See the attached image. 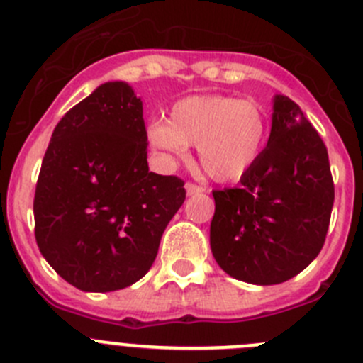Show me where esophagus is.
Segmentation results:
<instances>
[{"label":"esophagus","mask_w":363,"mask_h":363,"mask_svg":"<svg viewBox=\"0 0 363 363\" xmlns=\"http://www.w3.org/2000/svg\"><path fill=\"white\" fill-rule=\"evenodd\" d=\"M185 189H187V194H189V196L201 194V192L205 191V189L201 187V185H196V184H192V182H189V184L185 185Z\"/></svg>","instance_id":"1"}]
</instances>
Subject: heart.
<instances>
[{
  "label": "heart",
  "mask_w": 363,
  "mask_h": 363,
  "mask_svg": "<svg viewBox=\"0 0 363 363\" xmlns=\"http://www.w3.org/2000/svg\"><path fill=\"white\" fill-rule=\"evenodd\" d=\"M268 133V115L257 102L199 95L176 102L169 121H151L147 138L169 160H187L189 145H198L205 174L216 182H234L254 167Z\"/></svg>",
  "instance_id": "b5f03b06"
}]
</instances>
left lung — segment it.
I'll return each mask as SVG.
<instances>
[{
	"label": "left lung",
	"mask_w": 363,
	"mask_h": 363,
	"mask_svg": "<svg viewBox=\"0 0 363 363\" xmlns=\"http://www.w3.org/2000/svg\"><path fill=\"white\" fill-rule=\"evenodd\" d=\"M211 248L230 277L279 284L322 250L335 201L328 149L291 99H274L272 131L241 185L212 191Z\"/></svg>",
	"instance_id": "8db88e82"
}]
</instances>
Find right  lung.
<instances>
[{"label":"right lung","mask_w":363,"mask_h":363,"mask_svg":"<svg viewBox=\"0 0 363 363\" xmlns=\"http://www.w3.org/2000/svg\"><path fill=\"white\" fill-rule=\"evenodd\" d=\"M184 185L149 172L142 101L125 82H106L52 133L34 196L39 250L79 290L128 288L155 262Z\"/></svg>","instance_id":"obj_1"}]
</instances>
